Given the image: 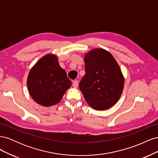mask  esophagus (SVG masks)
<instances>
[{"mask_svg": "<svg viewBox=\"0 0 158 158\" xmlns=\"http://www.w3.org/2000/svg\"><path fill=\"white\" fill-rule=\"evenodd\" d=\"M78 85V80H74L73 83V86L74 88H77Z\"/></svg>", "mask_w": 158, "mask_h": 158, "instance_id": "obj_1", "label": "esophagus"}]
</instances>
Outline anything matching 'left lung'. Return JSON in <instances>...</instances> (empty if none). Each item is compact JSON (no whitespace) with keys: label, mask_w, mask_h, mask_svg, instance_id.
Wrapping results in <instances>:
<instances>
[{"label":"left lung","mask_w":158,"mask_h":158,"mask_svg":"<svg viewBox=\"0 0 158 158\" xmlns=\"http://www.w3.org/2000/svg\"><path fill=\"white\" fill-rule=\"evenodd\" d=\"M85 74L79 88L89 106L96 110L112 107L120 98L124 78L115 59L103 49H93L85 55Z\"/></svg>","instance_id":"1"}]
</instances>
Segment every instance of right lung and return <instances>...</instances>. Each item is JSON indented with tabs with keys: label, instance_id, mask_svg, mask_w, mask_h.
I'll return each instance as SVG.
<instances>
[{
	"label": "right lung",
	"instance_id": "1",
	"mask_svg": "<svg viewBox=\"0 0 158 158\" xmlns=\"http://www.w3.org/2000/svg\"><path fill=\"white\" fill-rule=\"evenodd\" d=\"M71 84L66 71L60 66L57 57L51 54L42 57L33 66L27 80L33 99L45 107L59 103Z\"/></svg>",
	"mask_w": 158,
	"mask_h": 158
}]
</instances>
